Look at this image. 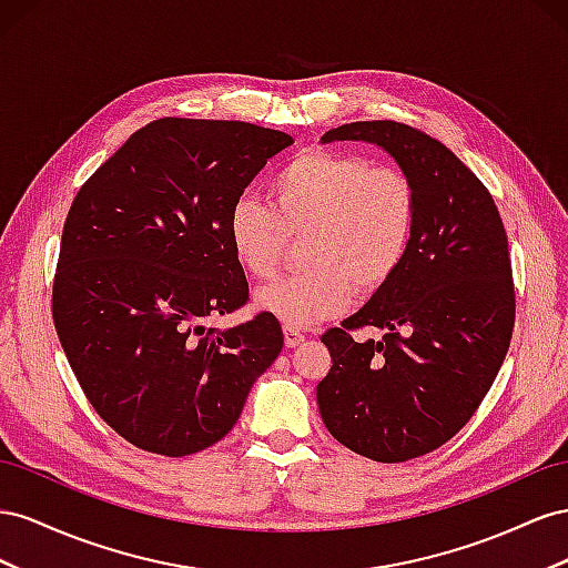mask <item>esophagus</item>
Segmentation results:
<instances>
[{
  "instance_id": "obj_1",
  "label": "esophagus",
  "mask_w": 568,
  "mask_h": 568,
  "mask_svg": "<svg viewBox=\"0 0 568 568\" xmlns=\"http://www.w3.org/2000/svg\"><path fill=\"white\" fill-rule=\"evenodd\" d=\"M283 335H285V347H297V345L304 343V333L293 328V326H285Z\"/></svg>"
}]
</instances>
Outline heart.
<instances>
[{
	"label": "heart",
	"mask_w": 568,
	"mask_h": 568,
	"mask_svg": "<svg viewBox=\"0 0 568 568\" xmlns=\"http://www.w3.org/2000/svg\"><path fill=\"white\" fill-rule=\"evenodd\" d=\"M418 216L412 178L359 154H297L268 183V206L242 194L225 219L240 268L256 281L278 273L287 237H302V271L258 290L256 306L293 328L337 316L354 290L371 295L409 252Z\"/></svg>",
	"instance_id": "b5f03b06"
}]
</instances>
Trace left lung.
<instances>
[{
	"label": "left lung",
	"instance_id": "left-lung-1",
	"mask_svg": "<svg viewBox=\"0 0 568 568\" xmlns=\"http://www.w3.org/2000/svg\"><path fill=\"white\" fill-rule=\"evenodd\" d=\"M374 142L412 178L416 229L397 273L343 326L321 335L333 366L316 387L337 443L383 464L455 437L505 362L516 297L505 225L455 152L397 121H356L321 138ZM381 327V341L351 333Z\"/></svg>",
	"mask_w": 568,
	"mask_h": 568
}]
</instances>
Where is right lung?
I'll use <instances>...</instances> for the list:
<instances>
[{
	"instance_id": "obj_1",
	"label": "right lung",
	"mask_w": 568,
	"mask_h": 568,
	"mask_svg": "<svg viewBox=\"0 0 568 568\" xmlns=\"http://www.w3.org/2000/svg\"><path fill=\"white\" fill-rule=\"evenodd\" d=\"M293 138L242 121L159 119L78 190L52 290L59 343L88 402L128 443L164 457L219 443L283 349L250 300L225 219Z\"/></svg>"
}]
</instances>
